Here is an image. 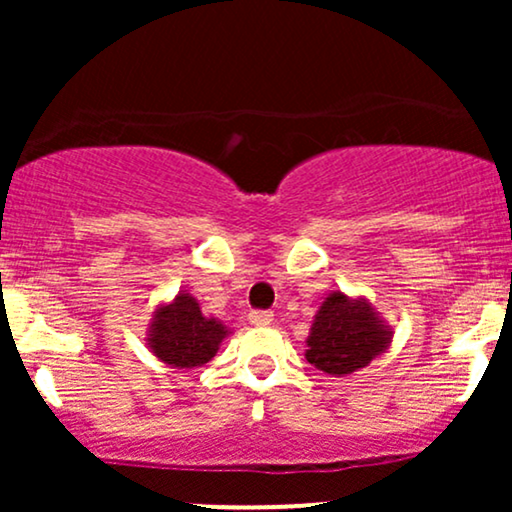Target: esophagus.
Here are the masks:
<instances>
[{"label": "esophagus", "instance_id": "esophagus-1", "mask_svg": "<svg viewBox=\"0 0 512 512\" xmlns=\"http://www.w3.org/2000/svg\"><path fill=\"white\" fill-rule=\"evenodd\" d=\"M250 325H272L274 322V315L269 313V310H252L248 315Z\"/></svg>", "mask_w": 512, "mask_h": 512}]
</instances>
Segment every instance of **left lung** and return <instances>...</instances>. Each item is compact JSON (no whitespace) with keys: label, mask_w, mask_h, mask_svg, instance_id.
<instances>
[{"label":"left lung","mask_w":512,"mask_h":512,"mask_svg":"<svg viewBox=\"0 0 512 512\" xmlns=\"http://www.w3.org/2000/svg\"><path fill=\"white\" fill-rule=\"evenodd\" d=\"M392 327L363 296L332 291L317 308L305 339V358L334 378L366 368L392 344Z\"/></svg>","instance_id":"left-lung-1"}]
</instances>
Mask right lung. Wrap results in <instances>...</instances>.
Listing matches in <instances>:
<instances>
[{
    "label": "right lung",
    "instance_id": "1",
    "mask_svg": "<svg viewBox=\"0 0 512 512\" xmlns=\"http://www.w3.org/2000/svg\"><path fill=\"white\" fill-rule=\"evenodd\" d=\"M228 334L231 330L219 317L202 313L192 293L178 291L151 313L146 346L166 366L190 370L209 363Z\"/></svg>",
    "mask_w": 512,
    "mask_h": 512
}]
</instances>
